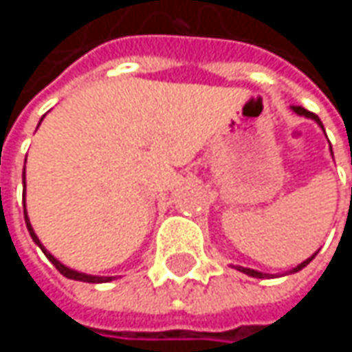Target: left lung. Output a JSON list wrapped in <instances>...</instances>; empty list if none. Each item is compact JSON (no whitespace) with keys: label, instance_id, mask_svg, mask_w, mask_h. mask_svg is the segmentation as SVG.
<instances>
[{"label":"left lung","instance_id":"1","mask_svg":"<svg viewBox=\"0 0 352 352\" xmlns=\"http://www.w3.org/2000/svg\"><path fill=\"white\" fill-rule=\"evenodd\" d=\"M292 109H294V111H296L298 116H306V118H310V120H314V122H318V126H320V128L324 130V126H322V122H320V118H318L316 113L308 111L306 107H302V106H292ZM330 151H332V148H330ZM314 256H316V254H312L310 258H306L304 263H300L298 267H294V269H292V273H298L300 269H304V267H306V265H308V263H310V261H312ZM236 269H239V271H243V273H246V275H250V277H258V279L267 277L265 273H261V271H254V269H248V267H236Z\"/></svg>","mask_w":352,"mask_h":352}]
</instances>
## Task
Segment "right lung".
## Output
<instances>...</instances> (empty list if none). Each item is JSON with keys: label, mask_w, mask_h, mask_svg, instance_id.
Wrapping results in <instances>:
<instances>
[{"label": "right lung", "mask_w": 352, "mask_h": 352, "mask_svg": "<svg viewBox=\"0 0 352 352\" xmlns=\"http://www.w3.org/2000/svg\"><path fill=\"white\" fill-rule=\"evenodd\" d=\"M24 171H26V167H24ZM24 187H26V175H24ZM24 218H26V226H28V232H30V236H32V241H34L36 245L42 248V252L48 256V261L65 275V277H69V279H75V281H87V283H106V281H111V277H96V275H87V273H79V271H73V269H69V267H65L60 261H56L44 246L40 245V241H38V236L34 234V230H32V224H30V220H28V214H26V206H24Z\"/></svg>", "instance_id": "add662e5"}]
</instances>
